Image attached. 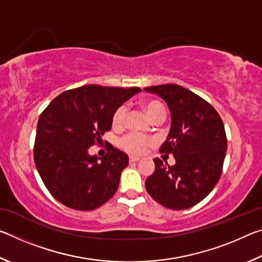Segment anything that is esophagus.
I'll list each match as a JSON object with an SVG mask.
<instances>
[{
    "mask_svg": "<svg viewBox=\"0 0 262 262\" xmlns=\"http://www.w3.org/2000/svg\"><path fill=\"white\" fill-rule=\"evenodd\" d=\"M129 161H130V162H139V161H140V157L129 156Z\"/></svg>",
    "mask_w": 262,
    "mask_h": 262,
    "instance_id": "34e87169",
    "label": "esophagus"
}]
</instances>
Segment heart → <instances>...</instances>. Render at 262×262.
I'll return each mask as SVG.
<instances>
[{
    "mask_svg": "<svg viewBox=\"0 0 262 262\" xmlns=\"http://www.w3.org/2000/svg\"><path fill=\"white\" fill-rule=\"evenodd\" d=\"M142 107L148 114V117L155 120L157 118H165L166 110L165 106L162 101L156 99L145 100L142 103ZM127 117V107L125 105L119 106V107L114 111L112 117V125L115 128H121L125 125V120ZM152 143V139L148 136L139 135L135 133H129L122 137L120 140V145L123 150L127 152H130L133 155H141L143 154L145 150L148 149L150 144Z\"/></svg>",
    "mask_w": 262,
    "mask_h": 262,
    "instance_id": "heart-1",
    "label": "heart"
}]
</instances>
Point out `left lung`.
<instances>
[{"instance_id": "1", "label": "left lung", "mask_w": 262, "mask_h": 262, "mask_svg": "<svg viewBox=\"0 0 262 262\" xmlns=\"http://www.w3.org/2000/svg\"><path fill=\"white\" fill-rule=\"evenodd\" d=\"M165 100L171 128L161 154H172L174 165L155 158L145 188L155 201L181 210L202 201L220 180L227 152V135L217 111L201 97L177 84L144 89Z\"/></svg>"}]
</instances>
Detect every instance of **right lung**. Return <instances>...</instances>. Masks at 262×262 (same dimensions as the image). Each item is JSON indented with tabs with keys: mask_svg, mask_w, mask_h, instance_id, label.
<instances>
[{
	"mask_svg": "<svg viewBox=\"0 0 262 262\" xmlns=\"http://www.w3.org/2000/svg\"><path fill=\"white\" fill-rule=\"evenodd\" d=\"M140 88L84 85L62 92L41 113L33 157L50 193L62 205L94 210L113 196L128 156L112 145L106 156H91L112 127L114 111Z\"/></svg>",
	"mask_w": 262,
	"mask_h": 262,
	"instance_id": "right-lung-1",
	"label": "right lung"
}]
</instances>
